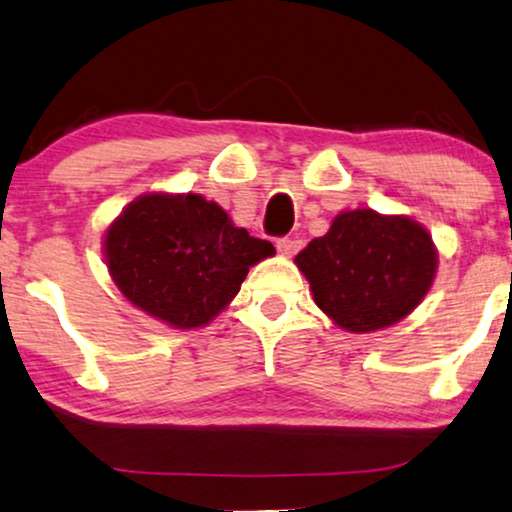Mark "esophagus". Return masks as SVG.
<instances>
[{
	"mask_svg": "<svg viewBox=\"0 0 512 512\" xmlns=\"http://www.w3.org/2000/svg\"><path fill=\"white\" fill-rule=\"evenodd\" d=\"M300 249V240L296 237H279L277 240V251L282 256H293Z\"/></svg>",
	"mask_w": 512,
	"mask_h": 512,
	"instance_id": "34e87169",
	"label": "esophagus"
}]
</instances>
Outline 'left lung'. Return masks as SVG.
Instances as JSON below:
<instances>
[{
    "label": "left lung",
    "instance_id": "8db88e82",
    "mask_svg": "<svg viewBox=\"0 0 512 512\" xmlns=\"http://www.w3.org/2000/svg\"><path fill=\"white\" fill-rule=\"evenodd\" d=\"M314 303L349 333H373L408 317L429 293L438 249L408 216L349 209L296 256Z\"/></svg>",
    "mask_w": 512,
    "mask_h": 512
}]
</instances>
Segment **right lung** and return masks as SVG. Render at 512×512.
I'll use <instances>...</instances> for the list:
<instances>
[{
	"mask_svg": "<svg viewBox=\"0 0 512 512\" xmlns=\"http://www.w3.org/2000/svg\"><path fill=\"white\" fill-rule=\"evenodd\" d=\"M275 254L198 193H146L104 235V261L132 305L172 328L207 326L251 265Z\"/></svg>",
	"mask_w": 512,
	"mask_h": 512,
	"instance_id": "obj_1",
	"label": "right lung"
}]
</instances>
